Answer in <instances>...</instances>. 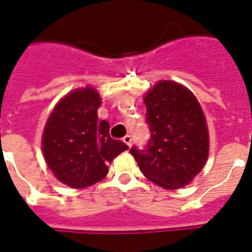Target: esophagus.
I'll list each match as a JSON object with an SVG mask.
<instances>
[{"label":"esophagus","mask_w":252,"mask_h":252,"mask_svg":"<svg viewBox=\"0 0 252 252\" xmlns=\"http://www.w3.org/2000/svg\"><path fill=\"white\" fill-rule=\"evenodd\" d=\"M123 142H124V144H126L128 146L130 147V146H132V137H130L129 134H126V136L123 138Z\"/></svg>","instance_id":"34e87169"}]
</instances>
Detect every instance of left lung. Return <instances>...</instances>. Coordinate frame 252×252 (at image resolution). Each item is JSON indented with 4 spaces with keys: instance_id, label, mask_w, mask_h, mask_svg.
<instances>
[{
    "instance_id": "8db88e82",
    "label": "left lung",
    "mask_w": 252,
    "mask_h": 252,
    "mask_svg": "<svg viewBox=\"0 0 252 252\" xmlns=\"http://www.w3.org/2000/svg\"><path fill=\"white\" fill-rule=\"evenodd\" d=\"M150 140L130 154L146 179L164 189L184 188L208 158V129L203 110L181 84L161 80L144 98Z\"/></svg>"
}]
</instances>
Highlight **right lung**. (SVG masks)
I'll return each mask as SVG.
<instances>
[{
    "label": "right lung",
    "instance_id": "1",
    "mask_svg": "<svg viewBox=\"0 0 252 252\" xmlns=\"http://www.w3.org/2000/svg\"><path fill=\"white\" fill-rule=\"evenodd\" d=\"M101 97L92 87L80 88L61 99L42 133V151L54 176L73 189L101 181L107 164L128 149L110 137V124L98 122Z\"/></svg>",
    "mask_w": 252,
    "mask_h": 252
}]
</instances>
